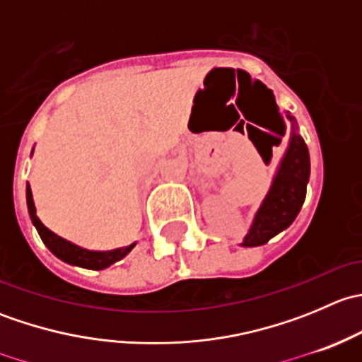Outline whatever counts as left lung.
<instances>
[{"instance_id":"8db88e82","label":"left lung","mask_w":362,"mask_h":362,"mask_svg":"<svg viewBox=\"0 0 362 362\" xmlns=\"http://www.w3.org/2000/svg\"><path fill=\"white\" fill-rule=\"evenodd\" d=\"M296 127L293 115H287ZM286 127V122H284ZM286 134V131H284ZM273 144H280V140L272 138ZM272 148V147H269ZM264 158V156H262ZM310 177V156L305 140L293 129L289 147L284 156L280 170L273 180L272 189L266 196L264 203L261 204L255 214L254 224H252L249 235L245 236L243 247H259L268 243L269 240L286 228H289L298 217L303 203L306 198V184Z\"/></svg>"}]
</instances>
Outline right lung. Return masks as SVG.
Here are the masks:
<instances>
[{"label": "right lung", "instance_id": "right-lung-1", "mask_svg": "<svg viewBox=\"0 0 362 362\" xmlns=\"http://www.w3.org/2000/svg\"><path fill=\"white\" fill-rule=\"evenodd\" d=\"M25 198H28V210L29 215H31L33 224L36 226V231H38L40 238L42 242L49 247V250L52 252L54 255L61 259V261L68 262V264H75V266H82V268H89V269H103L107 266L113 264V262L120 261L124 255L129 254V250L133 249V245L124 247V249H117V250H110V252H90L86 249H80V247L73 245V243L66 242L64 238L57 236L56 233H52L50 229H47L45 226L42 224V221L36 215V208H35V202H33V192L31 187L25 189Z\"/></svg>", "mask_w": 362, "mask_h": 362}]
</instances>
